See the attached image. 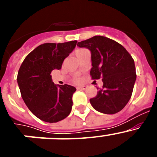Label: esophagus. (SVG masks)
I'll list each match as a JSON object with an SVG mask.
<instances>
[{
  "instance_id": "obj_1",
  "label": "esophagus",
  "mask_w": 157,
  "mask_h": 157,
  "mask_svg": "<svg viewBox=\"0 0 157 157\" xmlns=\"http://www.w3.org/2000/svg\"><path fill=\"white\" fill-rule=\"evenodd\" d=\"M78 90H86V86H79L77 87Z\"/></svg>"
}]
</instances>
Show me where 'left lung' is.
Returning <instances> with one entry per match:
<instances>
[{"instance_id": "8db88e82", "label": "left lung", "mask_w": 157, "mask_h": 157, "mask_svg": "<svg viewBox=\"0 0 157 157\" xmlns=\"http://www.w3.org/2000/svg\"><path fill=\"white\" fill-rule=\"evenodd\" d=\"M79 48L91 52L93 79L102 78L103 89L90 100L95 110L115 114L126 106L132 95L136 70L132 56L123 45L104 36H94L78 42Z\"/></svg>"}]
</instances>
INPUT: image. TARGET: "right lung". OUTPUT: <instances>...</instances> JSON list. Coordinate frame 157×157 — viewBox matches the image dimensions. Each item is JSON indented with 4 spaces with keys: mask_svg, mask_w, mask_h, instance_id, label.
Instances as JSON below:
<instances>
[{
    "mask_svg": "<svg viewBox=\"0 0 157 157\" xmlns=\"http://www.w3.org/2000/svg\"><path fill=\"white\" fill-rule=\"evenodd\" d=\"M76 43L42 44L29 53L20 66L17 82L22 98L30 112L42 121L56 123L71 111L75 87L54 84L50 74L52 70L61 69Z\"/></svg>",
    "mask_w": 157,
    "mask_h": 157,
    "instance_id": "obj_1",
    "label": "right lung"
}]
</instances>
